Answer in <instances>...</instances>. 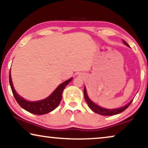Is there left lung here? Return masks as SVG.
I'll list each match as a JSON object with an SVG mask.
<instances>
[{"instance_id": "obj_1", "label": "left lung", "mask_w": 148, "mask_h": 148, "mask_svg": "<svg viewBox=\"0 0 148 148\" xmlns=\"http://www.w3.org/2000/svg\"><path fill=\"white\" fill-rule=\"evenodd\" d=\"M123 43H124L125 45H126L128 47H130L129 46V44L127 43L125 40H123ZM84 98L85 100H86L87 104H88L89 108H90L91 110L92 111H94V112L97 113V114H99L100 115H104V116H111V115H114V114H118L119 113L122 112L124 111L125 110L128 108L129 106V105L131 104L132 102V100H131L128 104H127L126 105H125L124 106L120 107V108H112V109H109V108H102L100 106H99L96 103H94L93 101L91 100V99L88 97V93H87V90L86 87H84Z\"/></svg>"}]
</instances>
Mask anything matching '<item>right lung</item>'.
<instances>
[{"label": "right lung", "instance_id": "obj_1", "mask_svg": "<svg viewBox=\"0 0 148 148\" xmlns=\"http://www.w3.org/2000/svg\"><path fill=\"white\" fill-rule=\"evenodd\" d=\"M72 79L73 77L60 84L47 98L37 101H29L19 96L18 93L16 92L15 89L14 88L13 82H12L11 70L9 73L10 86H11L12 92H13L16 101L24 110H27V112L32 113V114L38 115L47 114L57 108L61 101L62 92H63L64 88L69 84L70 82H71Z\"/></svg>", "mask_w": 148, "mask_h": 148}]
</instances>
